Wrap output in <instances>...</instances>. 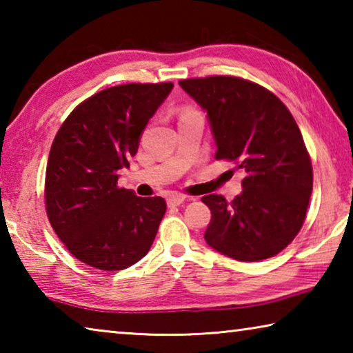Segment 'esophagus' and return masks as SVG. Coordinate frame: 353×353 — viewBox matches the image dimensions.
<instances>
[{"instance_id": "esophagus-1", "label": "esophagus", "mask_w": 353, "mask_h": 353, "mask_svg": "<svg viewBox=\"0 0 353 353\" xmlns=\"http://www.w3.org/2000/svg\"><path fill=\"white\" fill-rule=\"evenodd\" d=\"M183 201H185V196H183V194H179V193L170 194V196H168V199H166V202H168V205H170V207L181 205Z\"/></svg>"}]
</instances>
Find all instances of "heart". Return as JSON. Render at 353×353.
<instances>
[{
  "label": "heart",
  "mask_w": 353,
  "mask_h": 353,
  "mask_svg": "<svg viewBox=\"0 0 353 353\" xmlns=\"http://www.w3.org/2000/svg\"><path fill=\"white\" fill-rule=\"evenodd\" d=\"M190 112H198V110H196V109H193V107H183L181 115H183V113H190Z\"/></svg>",
  "instance_id": "obj_1"
}]
</instances>
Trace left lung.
Here are the masks:
<instances>
[{
    "instance_id": "1",
    "label": "left lung",
    "mask_w": 353,
    "mask_h": 353,
    "mask_svg": "<svg viewBox=\"0 0 353 353\" xmlns=\"http://www.w3.org/2000/svg\"><path fill=\"white\" fill-rule=\"evenodd\" d=\"M207 112L216 160L246 171L234 201L207 194L210 248L238 261L277 255L294 240L313 190L312 159L291 112L268 88L235 76L179 81Z\"/></svg>"
}]
</instances>
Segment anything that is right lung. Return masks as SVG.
Returning a JSON list of instances; mask_svg holds the SVG:
<instances>
[{
	"mask_svg": "<svg viewBox=\"0 0 353 353\" xmlns=\"http://www.w3.org/2000/svg\"><path fill=\"white\" fill-rule=\"evenodd\" d=\"M172 82L123 83L74 107L57 130L45 176L46 214L56 235L88 266L119 271L151 249L166 202L118 187L140 135Z\"/></svg>",
	"mask_w": 353,
	"mask_h": 353,
	"instance_id": "right-lung-1",
	"label": "right lung"
}]
</instances>
